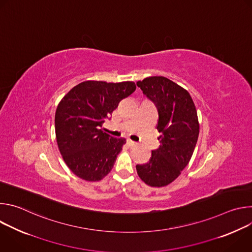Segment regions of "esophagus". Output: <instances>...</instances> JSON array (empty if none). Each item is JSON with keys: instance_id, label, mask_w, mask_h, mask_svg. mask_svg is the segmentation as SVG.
I'll return each mask as SVG.
<instances>
[{"instance_id": "1", "label": "esophagus", "mask_w": 252, "mask_h": 252, "mask_svg": "<svg viewBox=\"0 0 252 252\" xmlns=\"http://www.w3.org/2000/svg\"><path fill=\"white\" fill-rule=\"evenodd\" d=\"M126 143H127V146H129V147H132V146H135L136 143H135V141H133V140H131V139H127L126 140Z\"/></svg>"}]
</instances>
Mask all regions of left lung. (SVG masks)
Listing matches in <instances>:
<instances>
[{"mask_svg": "<svg viewBox=\"0 0 252 252\" xmlns=\"http://www.w3.org/2000/svg\"><path fill=\"white\" fill-rule=\"evenodd\" d=\"M136 86L157 106L159 147L148 163L137 164L141 181L151 187L172 183L189 162L196 146L199 125L194 102L188 91L164 77H150Z\"/></svg>", "mask_w": 252, "mask_h": 252, "instance_id": "1", "label": "left lung"}]
</instances>
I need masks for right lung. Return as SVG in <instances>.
Instances as JSON below:
<instances>
[{"mask_svg":"<svg viewBox=\"0 0 252 252\" xmlns=\"http://www.w3.org/2000/svg\"><path fill=\"white\" fill-rule=\"evenodd\" d=\"M133 82L86 81L60 101L55 116L58 147L68 168L88 182H97L114 167L126 138L101 129L120 101L131 94Z\"/></svg>","mask_w":252,"mask_h":252,"instance_id":"right-lung-1","label":"right lung"}]
</instances>
